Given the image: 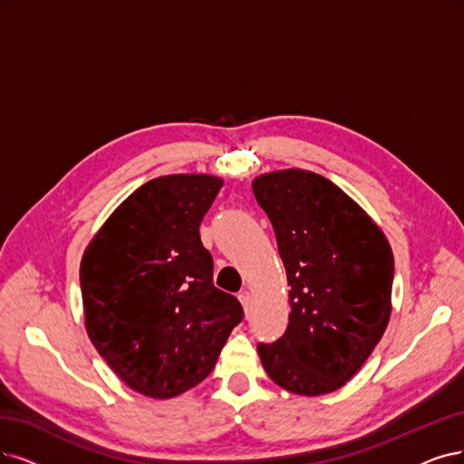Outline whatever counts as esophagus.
<instances>
[{
  "mask_svg": "<svg viewBox=\"0 0 464 464\" xmlns=\"http://www.w3.org/2000/svg\"><path fill=\"white\" fill-rule=\"evenodd\" d=\"M238 300H241V304H243V307H245V312L248 314L250 307H252V296H250L248 290H243V293L238 295Z\"/></svg>",
  "mask_w": 464,
  "mask_h": 464,
  "instance_id": "1",
  "label": "esophagus"
}]
</instances>
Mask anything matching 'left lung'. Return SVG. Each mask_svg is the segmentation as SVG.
I'll return each mask as SVG.
<instances>
[{
	"label": "left lung",
	"instance_id": "obj_1",
	"mask_svg": "<svg viewBox=\"0 0 464 464\" xmlns=\"http://www.w3.org/2000/svg\"><path fill=\"white\" fill-rule=\"evenodd\" d=\"M288 281V327L258 344L269 379L298 396L344 386L392 314L393 254L367 212L327 178L279 169L252 181Z\"/></svg>",
	"mask_w": 464,
	"mask_h": 464
}]
</instances>
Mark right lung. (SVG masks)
<instances>
[{
    "instance_id": "right-lung-1",
    "label": "right lung",
    "mask_w": 464,
    "mask_h": 464,
    "mask_svg": "<svg viewBox=\"0 0 464 464\" xmlns=\"http://www.w3.org/2000/svg\"><path fill=\"white\" fill-rule=\"evenodd\" d=\"M223 179H150L111 214L83 252L85 331L131 390L169 400L216 367L243 305L214 286L200 221Z\"/></svg>"
}]
</instances>
